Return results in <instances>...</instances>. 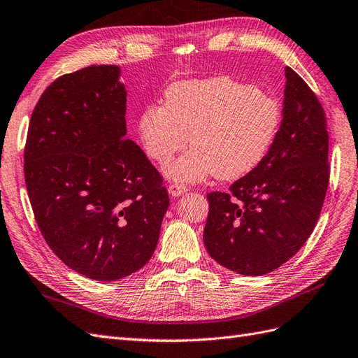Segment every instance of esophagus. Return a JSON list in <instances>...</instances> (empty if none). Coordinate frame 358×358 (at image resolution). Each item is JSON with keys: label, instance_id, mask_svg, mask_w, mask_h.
Listing matches in <instances>:
<instances>
[{"label": "esophagus", "instance_id": "obj_1", "mask_svg": "<svg viewBox=\"0 0 358 358\" xmlns=\"http://www.w3.org/2000/svg\"><path fill=\"white\" fill-rule=\"evenodd\" d=\"M169 192L173 197H180L182 194H185L187 192V187L179 185V183H171V185L169 187Z\"/></svg>", "mask_w": 358, "mask_h": 358}]
</instances>
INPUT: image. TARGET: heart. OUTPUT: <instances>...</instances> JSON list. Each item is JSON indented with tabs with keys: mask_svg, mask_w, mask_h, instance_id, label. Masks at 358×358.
Here are the masks:
<instances>
[{
	"mask_svg": "<svg viewBox=\"0 0 358 358\" xmlns=\"http://www.w3.org/2000/svg\"><path fill=\"white\" fill-rule=\"evenodd\" d=\"M280 124L282 110L273 96L215 76L171 84L164 105L144 110L137 127L146 155L161 166L187 146L189 135L192 149L166 169L170 180L189 183L248 175L273 149Z\"/></svg>",
	"mask_w": 358,
	"mask_h": 358,
	"instance_id": "heart-1",
	"label": "heart"
}]
</instances>
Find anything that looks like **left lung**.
Returning a JSON list of instances; mask_svg holds the SVG:
<instances>
[{"label": "left lung", "mask_w": 358, "mask_h": 358, "mask_svg": "<svg viewBox=\"0 0 358 358\" xmlns=\"http://www.w3.org/2000/svg\"><path fill=\"white\" fill-rule=\"evenodd\" d=\"M282 124L259 166L208 194L203 243L220 265L264 275L287 262L312 235L328 187L325 114L310 87L285 67Z\"/></svg>", "instance_id": "obj_1"}]
</instances>
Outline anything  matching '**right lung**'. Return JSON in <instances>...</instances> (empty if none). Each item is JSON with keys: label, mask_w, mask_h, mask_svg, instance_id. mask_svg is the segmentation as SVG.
Segmentation results:
<instances>
[{"label": "right lung", "mask_w": 358, "mask_h": 358, "mask_svg": "<svg viewBox=\"0 0 358 358\" xmlns=\"http://www.w3.org/2000/svg\"><path fill=\"white\" fill-rule=\"evenodd\" d=\"M115 64L57 78L28 128L24 173L46 244L78 274L113 282L149 262L170 200L127 135V89Z\"/></svg>", "instance_id": "right-lung-1"}]
</instances>
